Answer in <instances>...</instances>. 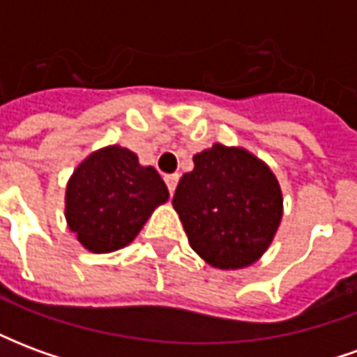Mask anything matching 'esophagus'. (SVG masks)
<instances>
[{
    "instance_id": "1",
    "label": "esophagus",
    "mask_w": 357,
    "mask_h": 357,
    "mask_svg": "<svg viewBox=\"0 0 357 357\" xmlns=\"http://www.w3.org/2000/svg\"><path fill=\"white\" fill-rule=\"evenodd\" d=\"M164 181H166V185H168V191L174 193L176 191V185H178L179 176L178 174H168V176H164Z\"/></svg>"
}]
</instances>
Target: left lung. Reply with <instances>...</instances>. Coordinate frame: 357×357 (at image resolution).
I'll use <instances>...</instances> for the list:
<instances>
[{
    "label": "left lung",
    "mask_w": 357,
    "mask_h": 357,
    "mask_svg": "<svg viewBox=\"0 0 357 357\" xmlns=\"http://www.w3.org/2000/svg\"><path fill=\"white\" fill-rule=\"evenodd\" d=\"M193 164L172 201L191 248L214 268L256 262L281 222L275 176L245 149L220 143L195 155Z\"/></svg>",
    "instance_id": "obj_1"
}]
</instances>
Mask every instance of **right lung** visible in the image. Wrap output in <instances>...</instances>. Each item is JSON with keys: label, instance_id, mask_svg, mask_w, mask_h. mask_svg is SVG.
<instances>
[{"label": "right lung", "instance_id": "obj_1", "mask_svg": "<svg viewBox=\"0 0 357 357\" xmlns=\"http://www.w3.org/2000/svg\"><path fill=\"white\" fill-rule=\"evenodd\" d=\"M168 201L153 166L128 149L105 147L76 168L66 187V222L84 247L102 255L130 245L151 212Z\"/></svg>", "mask_w": 357, "mask_h": 357}]
</instances>
